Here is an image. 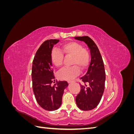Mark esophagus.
Here are the masks:
<instances>
[{"label":"esophagus","instance_id":"esophagus-1","mask_svg":"<svg viewBox=\"0 0 134 134\" xmlns=\"http://www.w3.org/2000/svg\"><path fill=\"white\" fill-rule=\"evenodd\" d=\"M72 82H73V81H72V80H69V81H68V83H72Z\"/></svg>","mask_w":134,"mask_h":134}]
</instances>
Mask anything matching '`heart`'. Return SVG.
I'll return each instance as SVG.
<instances>
[{"label": "heart", "instance_id": "obj_1", "mask_svg": "<svg viewBox=\"0 0 134 134\" xmlns=\"http://www.w3.org/2000/svg\"><path fill=\"white\" fill-rule=\"evenodd\" d=\"M60 50L54 48L51 52V61L56 67L62 66L64 54L71 56V64L73 65L69 68H64L58 72V76L61 79L71 80L79 75L80 70H84L88 66L90 62V52L86 48H83L80 43L75 41H70L63 44Z\"/></svg>", "mask_w": 134, "mask_h": 134}]
</instances>
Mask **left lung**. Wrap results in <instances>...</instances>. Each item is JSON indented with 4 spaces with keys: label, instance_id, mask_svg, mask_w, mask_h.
<instances>
[{
    "label": "left lung",
    "instance_id": "8db88e82",
    "mask_svg": "<svg viewBox=\"0 0 134 134\" xmlns=\"http://www.w3.org/2000/svg\"><path fill=\"white\" fill-rule=\"evenodd\" d=\"M74 38L84 41L90 49V64L86 74L80 78L84 85L80 84V91L75 98L77 106L80 109L90 111L98 106L103 94L106 80L104 64L98 47L90 37Z\"/></svg>",
    "mask_w": 134,
    "mask_h": 134
}]
</instances>
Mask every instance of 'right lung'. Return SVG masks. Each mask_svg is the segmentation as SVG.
<instances>
[{
	"instance_id": "right-lung-1",
	"label": "right lung",
	"mask_w": 134,
	"mask_h": 134,
	"mask_svg": "<svg viewBox=\"0 0 134 134\" xmlns=\"http://www.w3.org/2000/svg\"><path fill=\"white\" fill-rule=\"evenodd\" d=\"M59 41V40L51 39L43 42L32 63L33 91L38 104L47 111L56 110L60 107L64 91L68 86L66 81H55L53 72L50 55L54 45Z\"/></svg>"
}]
</instances>
